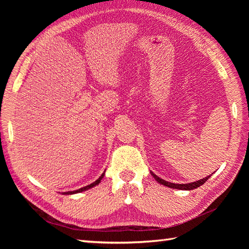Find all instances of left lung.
<instances>
[{
  "instance_id": "8db88e82",
  "label": "left lung",
  "mask_w": 249,
  "mask_h": 249,
  "mask_svg": "<svg viewBox=\"0 0 249 249\" xmlns=\"http://www.w3.org/2000/svg\"><path fill=\"white\" fill-rule=\"evenodd\" d=\"M150 173H152V176L155 178V179L157 180L158 183H160L164 186L166 187H169V188H172V189H178V190H193L195 189V188H198L199 186H201L202 184H205L207 180L209 179V178L211 176H208L206 177L205 178H201V179H198L196 180V182H193V183H189V184H175V183H170V182H167V180H165L161 178H159L158 176H156L154 172L150 171Z\"/></svg>"
}]
</instances>
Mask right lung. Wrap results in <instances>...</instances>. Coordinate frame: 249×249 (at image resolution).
<instances>
[{"label":"right lung","instance_id":"add662e5","mask_svg":"<svg viewBox=\"0 0 249 249\" xmlns=\"http://www.w3.org/2000/svg\"><path fill=\"white\" fill-rule=\"evenodd\" d=\"M104 176H105V172L104 173H102V176L97 178L95 182H93L92 184H90V185H88V186H85V187H82V188H80V189H78V190H74V191H69V192H64L63 194H74V193H80V192H83V191H86V190H88V189H91V188H93V187H95L96 185H99L100 183H101V180H102V178H104Z\"/></svg>","mask_w":249,"mask_h":249}]
</instances>
